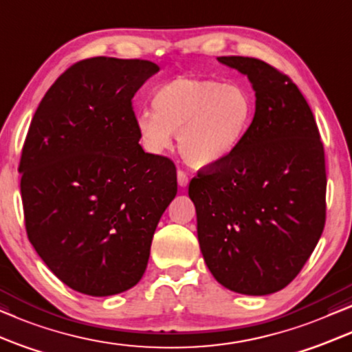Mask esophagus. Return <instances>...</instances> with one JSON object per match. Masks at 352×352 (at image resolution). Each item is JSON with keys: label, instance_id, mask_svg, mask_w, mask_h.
<instances>
[{"label": "esophagus", "instance_id": "esophagus-1", "mask_svg": "<svg viewBox=\"0 0 352 352\" xmlns=\"http://www.w3.org/2000/svg\"><path fill=\"white\" fill-rule=\"evenodd\" d=\"M177 182H179V185L182 186V188H186V185H188V182H190V177L186 175L185 170L179 168V172H177Z\"/></svg>", "mask_w": 352, "mask_h": 352}]
</instances>
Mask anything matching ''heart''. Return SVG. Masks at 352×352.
Masks as SVG:
<instances>
[{
    "label": "heart",
    "instance_id": "obj_1",
    "mask_svg": "<svg viewBox=\"0 0 352 352\" xmlns=\"http://www.w3.org/2000/svg\"><path fill=\"white\" fill-rule=\"evenodd\" d=\"M154 112L135 117L143 148L161 154L179 133V151L193 167H214L230 159L252 120L256 104L250 90L238 83L179 75L153 93Z\"/></svg>",
    "mask_w": 352,
    "mask_h": 352
}]
</instances>
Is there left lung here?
Returning a JSON list of instances; mask_svg holds the SVG:
<instances>
[{
	"label": "left lung",
	"instance_id": "8db88e82",
	"mask_svg": "<svg viewBox=\"0 0 352 352\" xmlns=\"http://www.w3.org/2000/svg\"><path fill=\"white\" fill-rule=\"evenodd\" d=\"M217 59L248 75L254 120L230 159L199 168L188 195L214 278L235 293L264 296L292 283L320 240L325 153L311 107L287 74L256 58Z\"/></svg>",
	"mask_w": 352,
	"mask_h": 352
}]
</instances>
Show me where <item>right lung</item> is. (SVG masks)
Instances as JSON below:
<instances>
[{
    "mask_svg": "<svg viewBox=\"0 0 352 352\" xmlns=\"http://www.w3.org/2000/svg\"><path fill=\"white\" fill-rule=\"evenodd\" d=\"M159 67L98 56L60 74L36 107L19 172L27 236L60 282L88 296L135 287L177 195L170 159L144 153L132 100Z\"/></svg>",
    "mask_w": 352,
    "mask_h": 352,
    "instance_id": "right-lung-1",
    "label": "right lung"
}]
</instances>
